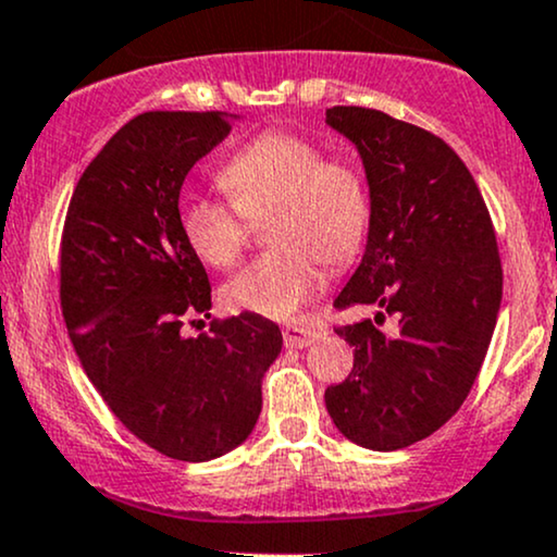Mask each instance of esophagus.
Segmentation results:
<instances>
[{"instance_id": "34e87169", "label": "esophagus", "mask_w": 557, "mask_h": 557, "mask_svg": "<svg viewBox=\"0 0 557 557\" xmlns=\"http://www.w3.org/2000/svg\"><path fill=\"white\" fill-rule=\"evenodd\" d=\"M320 336V331L310 329V325H286L284 329V344L289 349H305Z\"/></svg>"}]
</instances>
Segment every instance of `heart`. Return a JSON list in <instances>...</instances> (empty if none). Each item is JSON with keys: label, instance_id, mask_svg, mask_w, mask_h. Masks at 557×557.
<instances>
[{"label": "heart", "instance_id": "heart-1", "mask_svg": "<svg viewBox=\"0 0 557 557\" xmlns=\"http://www.w3.org/2000/svg\"><path fill=\"white\" fill-rule=\"evenodd\" d=\"M228 200L187 195L180 232L208 268H232L250 239V221H268L271 252L224 286L232 310L289 320L323 284V260L344 265L362 247L370 198L362 174L292 133H263L219 172Z\"/></svg>", "mask_w": 557, "mask_h": 557}]
</instances>
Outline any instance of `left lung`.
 <instances>
[{
  "label": "left lung",
  "mask_w": 557,
  "mask_h": 557,
  "mask_svg": "<svg viewBox=\"0 0 557 557\" xmlns=\"http://www.w3.org/2000/svg\"><path fill=\"white\" fill-rule=\"evenodd\" d=\"M370 185L362 263L333 307H375L338 325L355 346L349 377L325 391L333 424L372 450L407 448L459 411L485 362L503 297L495 228L474 176L448 143L377 109L333 107ZM385 314L396 334L376 329Z\"/></svg>",
  "instance_id": "obj_1"
}]
</instances>
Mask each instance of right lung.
Wrapping results in <instances>:
<instances>
[{
  "label": "right lung",
  "instance_id": "obj_1",
  "mask_svg": "<svg viewBox=\"0 0 557 557\" xmlns=\"http://www.w3.org/2000/svg\"><path fill=\"white\" fill-rule=\"evenodd\" d=\"M232 129L224 111H146L88 163L64 219L59 299L85 375L116 420L176 461L247 441L278 357V325L213 320L206 268L180 232L189 169Z\"/></svg>",
  "mask_w": 557,
  "mask_h": 557
}]
</instances>
